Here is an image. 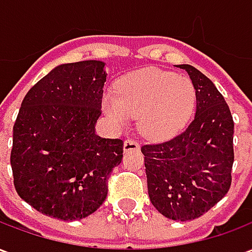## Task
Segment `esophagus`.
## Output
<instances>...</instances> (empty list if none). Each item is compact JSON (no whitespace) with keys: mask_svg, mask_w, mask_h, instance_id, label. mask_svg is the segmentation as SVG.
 Here are the masks:
<instances>
[{"mask_svg":"<svg viewBox=\"0 0 252 252\" xmlns=\"http://www.w3.org/2000/svg\"><path fill=\"white\" fill-rule=\"evenodd\" d=\"M140 148L139 146V143L136 140H133V139H126V142H124V151L128 153V151H137Z\"/></svg>","mask_w":252,"mask_h":252,"instance_id":"esophagus-1","label":"esophagus"}]
</instances>
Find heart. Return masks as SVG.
Listing matches in <instances>:
<instances>
[{
	"label": "heart",
	"mask_w": 252,
	"mask_h": 252,
	"mask_svg": "<svg viewBox=\"0 0 252 252\" xmlns=\"http://www.w3.org/2000/svg\"><path fill=\"white\" fill-rule=\"evenodd\" d=\"M194 97L189 78L159 68H144L123 78L115 95H105L102 108L119 126H126L129 117L139 116L143 135L162 139L185 123Z\"/></svg>",
	"instance_id": "1"
}]
</instances>
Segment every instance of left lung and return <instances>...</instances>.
<instances>
[{"label":"left lung","instance_id":"obj_1","mask_svg":"<svg viewBox=\"0 0 252 252\" xmlns=\"http://www.w3.org/2000/svg\"><path fill=\"white\" fill-rule=\"evenodd\" d=\"M195 89V115L170 140L144 144L148 195L159 213L189 221L227 194L232 182L233 120L211 79L195 67L180 64Z\"/></svg>","mask_w":252,"mask_h":252}]
</instances>
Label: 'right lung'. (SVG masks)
I'll return each instance as SVG.
<instances>
[{
    "label": "right lung",
    "mask_w": 252,
    "mask_h": 252,
    "mask_svg": "<svg viewBox=\"0 0 252 252\" xmlns=\"http://www.w3.org/2000/svg\"><path fill=\"white\" fill-rule=\"evenodd\" d=\"M104 62L55 67L30 89L13 126L10 164L16 191L36 211L63 221L102 205L108 178L121 163V139L95 133Z\"/></svg>",
    "instance_id": "1"
}]
</instances>
